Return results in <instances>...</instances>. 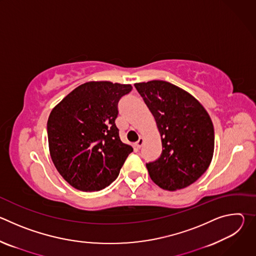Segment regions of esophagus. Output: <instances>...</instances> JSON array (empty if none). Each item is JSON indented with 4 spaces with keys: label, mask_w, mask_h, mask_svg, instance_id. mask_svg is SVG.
<instances>
[{
    "label": "esophagus",
    "mask_w": 256,
    "mask_h": 256,
    "mask_svg": "<svg viewBox=\"0 0 256 256\" xmlns=\"http://www.w3.org/2000/svg\"><path fill=\"white\" fill-rule=\"evenodd\" d=\"M142 144H144V138H138V142H136V144H134L136 148L140 149V148L142 147Z\"/></svg>",
    "instance_id": "obj_1"
}]
</instances>
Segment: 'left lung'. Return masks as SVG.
<instances>
[{
    "instance_id": "left-lung-1",
    "label": "left lung",
    "mask_w": 256,
    "mask_h": 256,
    "mask_svg": "<svg viewBox=\"0 0 256 256\" xmlns=\"http://www.w3.org/2000/svg\"><path fill=\"white\" fill-rule=\"evenodd\" d=\"M161 136L162 154L147 169L155 184L169 192L188 188L208 168L214 148L212 120L190 93L166 81L136 83Z\"/></svg>"
}]
</instances>
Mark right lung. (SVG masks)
<instances>
[{
    "label": "right lung",
    "mask_w": 256,
    "mask_h": 256,
    "mask_svg": "<svg viewBox=\"0 0 256 256\" xmlns=\"http://www.w3.org/2000/svg\"><path fill=\"white\" fill-rule=\"evenodd\" d=\"M132 89L130 84L90 81L52 108L48 120L50 154L72 188L98 192L118 176L132 148L120 138L118 104Z\"/></svg>",
    "instance_id": "1"
}]
</instances>
